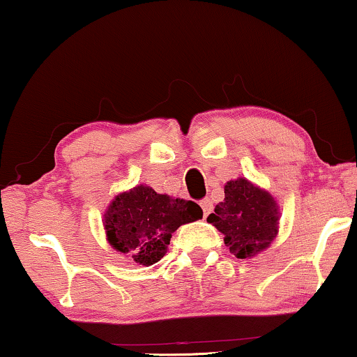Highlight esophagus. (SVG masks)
<instances>
[{
  "mask_svg": "<svg viewBox=\"0 0 357 357\" xmlns=\"http://www.w3.org/2000/svg\"><path fill=\"white\" fill-rule=\"evenodd\" d=\"M199 206H202V209H203L204 218H206L208 214L213 211V203H211V199H209V198L202 199V202H199Z\"/></svg>",
  "mask_w": 357,
  "mask_h": 357,
  "instance_id": "1",
  "label": "esophagus"
}]
</instances>
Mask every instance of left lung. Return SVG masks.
Returning a JSON list of instances; mask_svg holds the SVG:
<instances>
[{
  "label": "left lung",
  "instance_id": "8db88e82",
  "mask_svg": "<svg viewBox=\"0 0 357 357\" xmlns=\"http://www.w3.org/2000/svg\"><path fill=\"white\" fill-rule=\"evenodd\" d=\"M206 221L224 234V243L237 258H252L278 236L280 208L266 190L247 178L229 180L224 199Z\"/></svg>",
  "mask_w": 357,
  "mask_h": 357
}]
</instances>
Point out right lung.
<instances>
[{
  "label": "right lung",
  "mask_w": 357,
  "mask_h": 357,
  "mask_svg": "<svg viewBox=\"0 0 357 357\" xmlns=\"http://www.w3.org/2000/svg\"><path fill=\"white\" fill-rule=\"evenodd\" d=\"M203 218L195 202L155 193L146 185L112 199L104 214L107 241L138 265H154L167 253L172 234Z\"/></svg>",
  "instance_id": "add662e5"
}]
</instances>
